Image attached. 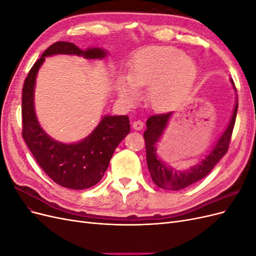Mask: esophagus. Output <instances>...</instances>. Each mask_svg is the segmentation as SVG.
Instances as JSON below:
<instances>
[{
    "label": "esophagus",
    "instance_id": "esophagus-1",
    "mask_svg": "<svg viewBox=\"0 0 256 256\" xmlns=\"http://www.w3.org/2000/svg\"><path fill=\"white\" fill-rule=\"evenodd\" d=\"M132 127L134 130H142L144 127V124L142 120H134L132 122Z\"/></svg>",
    "mask_w": 256,
    "mask_h": 256
}]
</instances>
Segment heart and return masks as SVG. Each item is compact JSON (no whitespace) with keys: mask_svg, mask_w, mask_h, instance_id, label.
<instances>
[{"mask_svg":"<svg viewBox=\"0 0 256 256\" xmlns=\"http://www.w3.org/2000/svg\"><path fill=\"white\" fill-rule=\"evenodd\" d=\"M198 76L196 62L172 47H156L136 53L127 76L118 82L120 97L132 104L136 90L148 86L146 102L154 110L168 111L188 95Z\"/></svg>","mask_w":256,"mask_h":256,"instance_id":"1","label":"heart"}]
</instances>
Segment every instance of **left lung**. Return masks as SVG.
Listing matches in <instances>:
<instances>
[{
  "instance_id": "8db88e82",
  "label": "left lung",
  "mask_w": 256,
  "mask_h": 256,
  "mask_svg": "<svg viewBox=\"0 0 256 256\" xmlns=\"http://www.w3.org/2000/svg\"><path fill=\"white\" fill-rule=\"evenodd\" d=\"M230 82L233 84L234 90H236L233 80L230 79ZM238 98H236L234 111L233 114H232L228 125L226 129L224 130V132L221 134V136L218 138V141L216 142L212 150L209 152V154L203 160L198 161L196 166H193L192 168L187 170V171H177V170H174L171 166H166L157 156V143L159 142L162 134H164L168 126V122L173 113L168 112L166 114L150 116L146 122L147 129L144 132V138L147 166H148L152 182L158 187L166 190H182L188 187V186L200 180L207 174H209L214 166L228 152L230 136L232 134H233L236 120Z\"/></svg>"
}]
</instances>
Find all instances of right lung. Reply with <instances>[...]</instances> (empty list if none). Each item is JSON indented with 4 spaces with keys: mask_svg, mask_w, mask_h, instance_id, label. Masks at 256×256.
Listing matches in <instances>:
<instances>
[{
    "mask_svg": "<svg viewBox=\"0 0 256 256\" xmlns=\"http://www.w3.org/2000/svg\"><path fill=\"white\" fill-rule=\"evenodd\" d=\"M56 54L97 60L104 58L106 51L102 48L81 50L74 44L58 42L42 53L30 68L22 88V136L38 164L54 182L68 189H88L100 182L115 148L130 132L129 118L106 115L98 126L78 143H62L46 134L35 113L34 88L44 58Z\"/></svg>",
    "mask_w": 256,
    "mask_h": 256,
    "instance_id": "right-lung-1",
    "label": "right lung"
}]
</instances>
